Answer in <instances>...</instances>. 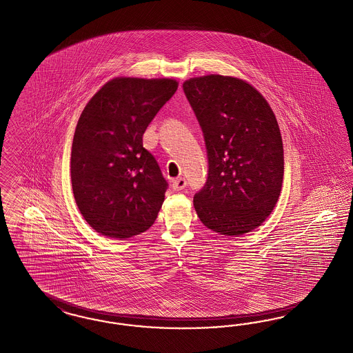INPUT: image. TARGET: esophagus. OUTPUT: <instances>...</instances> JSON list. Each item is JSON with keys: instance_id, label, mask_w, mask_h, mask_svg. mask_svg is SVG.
Instances as JSON below:
<instances>
[{"instance_id": "34e87169", "label": "esophagus", "mask_w": 353, "mask_h": 353, "mask_svg": "<svg viewBox=\"0 0 353 353\" xmlns=\"http://www.w3.org/2000/svg\"><path fill=\"white\" fill-rule=\"evenodd\" d=\"M186 180L183 179V177H180V179H176L173 183H172V188H173V190H176V192H180V190H183L185 189V186H186Z\"/></svg>"}]
</instances>
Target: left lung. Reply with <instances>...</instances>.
<instances>
[{"mask_svg": "<svg viewBox=\"0 0 353 353\" xmlns=\"http://www.w3.org/2000/svg\"><path fill=\"white\" fill-rule=\"evenodd\" d=\"M183 93L203 132L208 179L194 194L201 222L239 236L274 209L283 179V148L276 117L252 85L210 74L185 81Z\"/></svg>", "mask_w": 353, "mask_h": 353, "instance_id": "obj_1", "label": "left lung"}]
</instances>
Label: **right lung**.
Returning <instances> with one entry per match:
<instances>
[{
	"label": "right lung",
	"mask_w": 353,
	"mask_h": 353,
	"mask_svg": "<svg viewBox=\"0 0 353 353\" xmlns=\"http://www.w3.org/2000/svg\"><path fill=\"white\" fill-rule=\"evenodd\" d=\"M172 79L118 77L85 106L72 143L73 196L99 234L127 239L154 225L168 183L143 134L177 90Z\"/></svg>",
	"instance_id": "right-lung-1"
}]
</instances>
